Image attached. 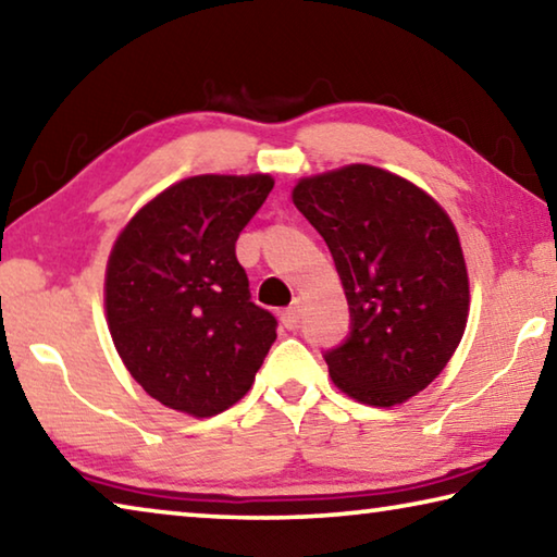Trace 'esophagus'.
<instances>
[{"label":"esophagus","mask_w":557,"mask_h":557,"mask_svg":"<svg viewBox=\"0 0 557 557\" xmlns=\"http://www.w3.org/2000/svg\"><path fill=\"white\" fill-rule=\"evenodd\" d=\"M299 317H302V307H299V302H295L293 307H287V310H282L280 322L285 324L287 330H295L297 322H299Z\"/></svg>","instance_id":"34e87169"}]
</instances>
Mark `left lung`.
Segmentation results:
<instances>
[{
	"label": "left lung",
	"instance_id": "obj_1",
	"mask_svg": "<svg viewBox=\"0 0 557 557\" xmlns=\"http://www.w3.org/2000/svg\"><path fill=\"white\" fill-rule=\"evenodd\" d=\"M293 200L330 247L349 302V337L324 355L334 386L367 406L409 401L444 372L469 322L451 218L419 185L369 163L299 178Z\"/></svg>",
	"mask_w": 557,
	"mask_h": 557
}]
</instances>
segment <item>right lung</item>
<instances>
[{"label": "right lung", "mask_w": 557, "mask_h": 557, "mask_svg": "<svg viewBox=\"0 0 557 557\" xmlns=\"http://www.w3.org/2000/svg\"><path fill=\"white\" fill-rule=\"evenodd\" d=\"M268 173L173 183L123 225L103 307L131 376L173 411L208 419L250 392L277 322L250 302L235 243L270 196Z\"/></svg>", "instance_id": "right-lung-1"}]
</instances>
